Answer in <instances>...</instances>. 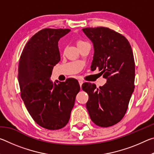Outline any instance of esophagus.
<instances>
[{
	"mask_svg": "<svg viewBox=\"0 0 154 154\" xmlns=\"http://www.w3.org/2000/svg\"><path fill=\"white\" fill-rule=\"evenodd\" d=\"M83 82L82 80H79V85H80V86L82 87V84H83Z\"/></svg>",
	"mask_w": 154,
	"mask_h": 154,
	"instance_id": "obj_1",
	"label": "esophagus"
}]
</instances>
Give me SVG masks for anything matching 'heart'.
Wrapping results in <instances>:
<instances>
[{
  "instance_id": "b5f03b06",
  "label": "heart",
  "mask_w": 154,
  "mask_h": 154,
  "mask_svg": "<svg viewBox=\"0 0 154 154\" xmlns=\"http://www.w3.org/2000/svg\"><path fill=\"white\" fill-rule=\"evenodd\" d=\"M85 43H86V42H85V41H83L82 40H78L77 42V45L78 47V46L82 45H83V44H85Z\"/></svg>"
}]
</instances>
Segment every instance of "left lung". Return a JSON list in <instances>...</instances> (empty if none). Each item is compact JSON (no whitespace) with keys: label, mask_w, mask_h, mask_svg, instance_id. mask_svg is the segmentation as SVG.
I'll use <instances>...</instances> for the list:
<instances>
[{"label":"left lung","mask_w":154,"mask_h":154,"mask_svg":"<svg viewBox=\"0 0 154 154\" xmlns=\"http://www.w3.org/2000/svg\"><path fill=\"white\" fill-rule=\"evenodd\" d=\"M82 30L94 49L91 70L98 69L106 79L99 88L94 83L82 85V90L89 96L86 108L96 125L113 126L124 118L134 92L135 67L131 46L124 35L109 28Z\"/></svg>","instance_id":"obj_1"}]
</instances>
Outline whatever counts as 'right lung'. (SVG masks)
Wrapping results in <instances>:
<instances>
[{
	"mask_svg": "<svg viewBox=\"0 0 154 154\" xmlns=\"http://www.w3.org/2000/svg\"><path fill=\"white\" fill-rule=\"evenodd\" d=\"M70 29L44 28L26 44L18 66L21 97L36 124L48 130H58L67 124L79 92L77 80L53 83L52 69L60 60L58 46Z\"/></svg>",
	"mask_w": 154,
	"mask_h": 154,
	"instance_id": "obj_1",
	"label": "right lung"
}]
</instances>
